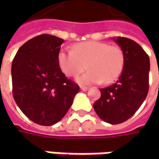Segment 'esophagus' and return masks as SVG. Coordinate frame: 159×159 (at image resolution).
<instances>
[{
  "label": "esophagus",
  "mask_w": 159,
  "mask_h": 159,
  "mask_svg": "<svg viewBox=\"0 0 159 159\" xmlns=\"http://www.w3.org/2000/svg\"><path fill=\"white\" fill-rule=\"evenodd\" d=\"M81 89L83 90V91H87V90H89V88H88V87L82 86L81 87Z\"/></svg>",
  "instance_id": "esophagus-1"
}]
</instances>
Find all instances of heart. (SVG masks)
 I'll use <instances>...</instances> for the list:
<instances>
[{"mask_svg":"<svg viewBox=\"0 0 159 159\" xmlns=\"http://www.w3.org/2000/svg\"><path fill=\"white\" fill-rule=\"evenodd\" d=\"M59 67L67 76H78L87 69L89 70L77 78L82 84L114 82L120 76L124 66V53L118 46L96 41L83 42L73 46L72 51L61 50L58 55Z\"/></svg>","mask_w":159,"mask_h":159,"instance_id":"heart-1","label":"heart"}]
</instances>
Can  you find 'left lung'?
Wrapping results in <instances>:
<instances>
[{
    "mask_svg": "<svg viewBox=\"0 0 159 159\" xmlns=\"http://www.w3.org/2000/svg\"><path fill=\"white\" fill-rule=\"evenodd\" d=\"M113 40L124 53L123 71L116 83L100 89L101 96L93 103V109L103 121L118 124L132 117L147 97L150 59L133 40L121 36Z\"/></svg>",
    "mask_w": 159,
    "mask_h": 159,
    "instance_id": "8db88e82",
    "label": "left lung"
}]
</instances>
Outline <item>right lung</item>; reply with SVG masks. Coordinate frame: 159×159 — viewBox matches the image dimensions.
I'll use <instances>...</instances> for the list:
<instances>
[{
    "label": "right lung",
    "mask_w": 159,
    "mask_h": 159,
    "mask_svg": "<svg viewBox=\"0 0 159 159\" xmlns=\"http://www.w3.org/2000/svg\"><path fill=\"white\" fill-rule=\"evenodd\" d=\"M64 40L43 34L26 42L12 63V95L34 123L51 126L67 113L79 86L60 70L58 55Z\"/></svg>",
    "instance_id": "obj_1"
}]
</instances>
